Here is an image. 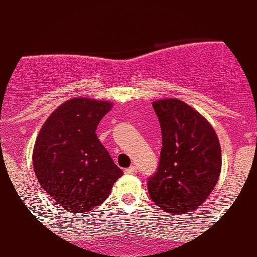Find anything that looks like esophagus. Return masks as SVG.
<instances>
[{"instance_id": "34e87169", "label": "esophagus", "mask_w": 257, "mask_h": 257, "mask_svg": "<svg viewBox=\"0 0 257 257\" xmlns=\"http://www.w3.org/2000/svg\"><path fill=\"white\" fill-rule=\"evenodd\" d=\"M137 172H138L137 167H134V166L131 168H126V169L124 170V173L128 174V175H134V174H137Z\"/></svg>"}]
</instances>
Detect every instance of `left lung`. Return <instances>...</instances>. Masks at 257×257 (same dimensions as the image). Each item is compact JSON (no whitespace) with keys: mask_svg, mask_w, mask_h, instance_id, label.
Masks as SVG:
<instances>
[{"mask_svg":"<svg viewBox=\"0 0 257 257\" xmlns=\"http://www.w3.org/2000/svg\"><path fill=\"white\" fill-rule=\"evenodd\" d=\"M162 131L157 172L149 179L150 198L168 214L198 209L220 178L221 146L213 125L192 106L168 98L152 102Z\"/></svg>","mask_w":257,"mask_h":257,"instance_id":"obj_1","label":"left lung"}]
</instances>
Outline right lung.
Here are the masks:
<instances>
[{"instance_id":"add662e5","label":"right lung","mask_w":257,"mask_h":257,"mask_svg":"<svg viewBox=\"0 0 257 257\" xmlns=\"http://www.w3.org/2000/svg\"><path fill=\"white\" fill-rule=\"evenodd\" d=\"M112 106L111 101L72 98L52 112L38 133L32 152L35 174L65 210H93L123 175L95 134Z\"/></svg>"}]
</instances>
